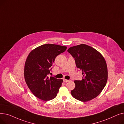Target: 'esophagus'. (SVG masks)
<instances>
[{
  "instance_id": "34e87169",
  "label": "esophagus",
  "mask_w": 124,
  "mask_h": 124,
  "mask_svg": "<svg viewBox=\"0 0 124 124\" xmlns=\"http://www.w3.org/2000/svg\"><path fill=\"white\" fill-rule=\"evenodd\" d=\"M70 80H67V79H63V81L65 82H69Z\"/></svg>"
}]
</instances>
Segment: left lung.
I'll return each mask as SVG.
<instances>
[{"label":"left lung","instance_id":"obj_1","mask_svg":"<svg viewBox=\"0 0 124 124\" xmlns=\"http://www.w3.org/2000/svg\"><path fill=\"white\" fill-rule=\"evenodd\" d=\"M68 52L75 60L83 75L81 80H75L71 93L75 99L86 102L98 96L106 85L108 68L105 58L93 48L80 44L69 48Z\"/></svg>","mask_w":124,"mask_h":124}]
</instances>
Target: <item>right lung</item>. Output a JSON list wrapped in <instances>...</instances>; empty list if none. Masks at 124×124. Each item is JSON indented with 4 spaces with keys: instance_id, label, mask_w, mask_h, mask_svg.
<instances>
[{
    "instance_id": "1",
    "label": "right lung",
    "mask_w": 124,
    "mask_h": 124,
    "mask_svg": "<svg viewBox=\"0 0 124 124\" xmlns=\"http://www.w3.org/2000/svg\"><path fill=\"white\" fill-rule=\"evenodd\" d=\"M66 49L58 45L44 44L29 54L24 65V79L31 93L39 99L48 101L57 96L63 80L49 78L48 75L56 57Z\"/></svg>"
}]
</instances>
